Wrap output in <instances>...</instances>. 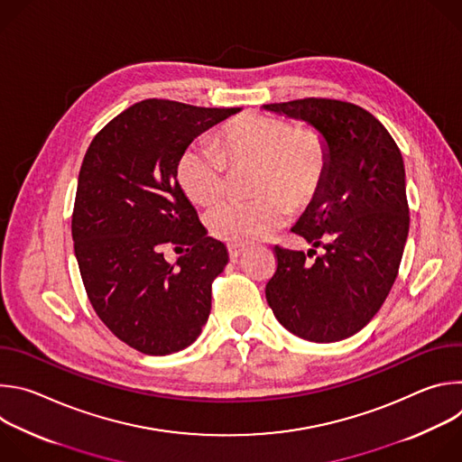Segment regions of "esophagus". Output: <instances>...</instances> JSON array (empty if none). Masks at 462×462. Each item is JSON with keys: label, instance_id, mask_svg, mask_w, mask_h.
<instances>
[{"label": "esophagus", "instance_id": "esophagus-1", "mask_svg": "<svg viewBox=\"0 0 462 462\" xmlns=\"http://www.w3.org/2000/svg\"><path fill=\"white\" fill-rule=\"evenodd\" d=\"M245 250H246V246H245V245L228 243V255H230V259H237Z\"/></svg>", "mask_w": 462, "mask_h": 462}]
</instances>
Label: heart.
<instances>
[{
    "label": "heart",
    "instance_id": "1",
    "mask_svg": "<svg viewBox=\"0 0 462 462\" xmlns=\"http://www.w3.org/2000/svg\"><path fill=\"white\" fill-rule=\"evenodd\" d=\"M331 150L321 131L291 120L246 113L228 122L219 146L199 139L177 161V179L193 203L214 205L228 188L232 168L255 166L248 201H226L208 214L210 232L228 243H252L283 226L294 210L314 203L325 182Z\"/></svg>",
    "mask_w": 462,
    "mask_h": 462
}]
</instances>
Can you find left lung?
I'll use <instances>...</instances> for the list:
<instances>
[{"label":"left lung","instance_id":"1","mask_svg":"<svg viewBox=\"0 0 462 462\" xmlns=\"http://www.w3.org/2000/svg\"><path fill=\"white\" fill-rule=\"evenodd\" d=\"M263 107L309 122L331 150L321 191L292 228L314 248L274 246L267 301L303 340L349 338L378 312L399 274L410 230L402 153L382 122L351 102L300 98Z\"/></svg>","mask_w":462,"mask_h":462}]
</instances>
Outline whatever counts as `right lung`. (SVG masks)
Returning a JSON list of instances; mask_svg holds the SVG:
<instances>
[{"label": "right lung", "mask_w": 462, "mask_h": 462, "mask_svg": "<svg viewBox=\"0 0 462 462\" xmlns=\"http://www.w3.org/2000/svg\"><path fill=\"white\" fill-rule=\"evenodd\" d=\"M237 111L148 98L109 120L86 152L71 221L80 276L104 325L139 353H177L208 319L228 252L207 236L177 180V161ZM166 244L185 248L173 266Z\"/></svg>", "instance_id": "add662e5"}]
</instances>
